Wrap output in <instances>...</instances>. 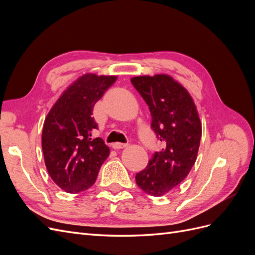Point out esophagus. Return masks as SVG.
I'll use <instances>...</instances> for the list:
<instances>
[{
	"label": "esophagus",
	"mask_w": 255,
	"mask_h": 255,
	"mask_svg": "<svg viewBox=\"0 0 255 255\" xmlns=\"http://www.w3.org/2000/svg\"><path fill=\"white\" fill-rule=\"evenodd\" d=\"M127 145H128V144H126V143H120V142H115V143H113V144H112L113 149H115V150L123 149V148H126Z\"/></svg>",
	"instance_id": "esophagus-1"
}]
</instances>
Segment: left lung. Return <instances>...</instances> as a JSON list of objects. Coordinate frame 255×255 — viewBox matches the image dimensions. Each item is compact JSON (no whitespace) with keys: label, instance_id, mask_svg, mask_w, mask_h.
Here are the masks:
<instances>
[{"label":"left lung","instance_id":"8db88e82","mask_svg":"<svg viewBox=\"0 0 255 255\" xmlns=\"http://www.w3.org/2000/svg\"><path fill=\"white\" fill-rule=\"evenodd\" d=\"M148 104L151 128L163 149L136 173L138 187L153 197L166 195L186 177L197 159L202 126L189 92L170 75H143L130 79Z\"/></svg>","mask_w":255,"mask_h":255}]
</instances>
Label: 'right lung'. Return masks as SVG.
<instances>
[{
    "label": "right lung",
    "instance_id": "add662e5",
    "mask_svg": "<svg viewBox=\"0 0 255 255\" xmlns=\"http://www.w3.org/2000/svg\"><path fill=\"white\" fill-rule=\"evenodd\" d=\"M116 76L86 73L69 86L53 105L42 128V151L52 180L69 194L95 184L110 148L101 138L92 139L98 128L92 110Z\"/></svg>",
    "mask_w": 255,
    "mask_h": 255
}]
</instances>
